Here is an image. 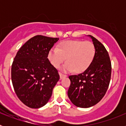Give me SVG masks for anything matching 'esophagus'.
I'll return each instance as SVG.
<instances>
[{"instance_id": "esophagus-1", "label": "esophagus", "mask_w": 126, "mask_h": 126, "mask_svg": "<svg viewBox=\"0 0 126 126\" xmlns=\"http://www.w3.org/2000/svg\"><path fill=\"white\" fill-rule=\"evenodd\" d=\"M59 75H60V78H61V79H63L64 78H65V77L67 76L64 75V74H62V73H59Z\"/></svg>"}]
</instances>
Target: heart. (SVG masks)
Wrapping results in <instances>:
<instances>
[{"instance_id":"obj_1","label":"heart","mask_w":126,"mask_h":126,"mask_svg":"<svg viewBox=\"0 0 126 126\" xmlns=\"http://www.w3.org/2000/svg\"><path fill=\"white\" fill-rule=\"evenodd\" d=\"M95 55V48L90 42L66 40L53 47L48 53V59L55 68H59L62 62L67 61L61 67L64 72L74 70L82 73L92 64Z\"/></svg>"}]
</instances>
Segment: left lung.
Segmentation results:
<instances>
[{
	"label": "left lung",
	"mask_w": 126,
	"mask_h": 126,
	"mask_svg": "<svg viewBox=\"0 0 126 126\" xmlns=\"http://www.w3.org/2000/svg\"><path fill=\"white\" fill-rule=\"evenodd\" d=\"M88 36L95 48L93 62L83 73L69 77L68 97L74 105L81 108L91 107L102 100L109 87L112 70L106 48L93 36Z\"/></svg>",
	"instance_id": "8db88e82"
}]
</instances>
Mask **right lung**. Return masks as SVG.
<instances>
[{
  "label": "right lung",
  "mask_w": 126,
  "mask_h": 126,
  "mask_svg": "<svg viewBox=\"0 0 126 126\" xmlns=\"http://www.w3.org/2000/svg\"><path fill=\"white\" fill-rule=\"evenodd\" d=\"M59 38L36 35L20 48L11 68V79L17 97L32 109L49 101L59 80L58 71L48 59V53Z\"/></svg>",
  "instance_id": "1"
}]
</instances>
